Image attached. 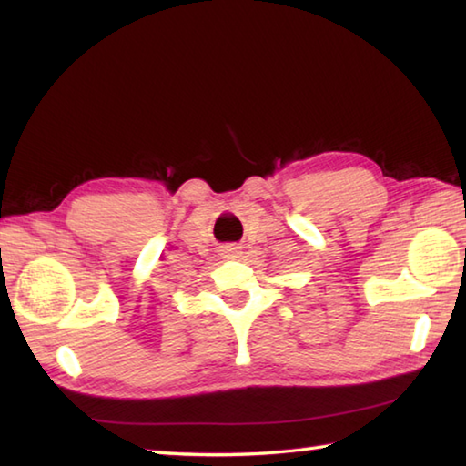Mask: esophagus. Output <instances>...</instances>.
Returning <instances> with one entry per match:
<instances>
[{
  "label": "esophagus",
  "mask_w": 466,
  "mask_h": 466,
  "mask_svg": "<svg viewBox=\"0 0 466 466\" xmlns=\"http://www.w3.org/2000/svg\"><path fill=\"white\" fill-rule=\"evenodd\" d=\"M224 252H226V256H236V254H238V248H232V246H228V248H224Z\"/></svg>",
  "instance_id": "esophagus-1"
}]
</instances>
